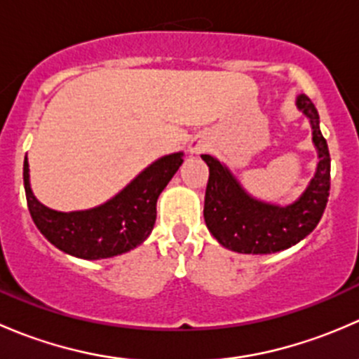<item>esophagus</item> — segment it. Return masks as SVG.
Here are the masks:
<instances>
[{
  "label": "esophagus",
  "instance_id": "esophagus-1",
  "mask_svg": "<svg viewBox=\"0 0 359 359\" xmlns=\"http://www.w3.org/2000/svg\"><path fill=\"white\" fill-rule=\"evenodd\" d=\"M208 147H210L208 139H206V137H203V135H196L189 142V153H193V154L205 153V151L208 149Z\"/></svg>",
  "mask_w": 359,
  "mask_h": 359
}]
</instances>
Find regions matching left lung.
<instances>
[{
	"label": "left lung",
	"instance_id": "1",
	"mask_svg": "<svg viewBox=\"0 0 359 359\" xmlns=\"http://www.w3.org/2000/svg\"><path fill=\"white\" fill-rule=\"evenodd\" d=\"M297 107L311 119L320 163L307 189L292 205L276 206L253 200L219 159L201 154L210 170L203 215L222 247L240 253L280 252L313 233L323 217L330 196V153L309 97L304 93L297 97Z\"/></svg>",
	"mask_w": 359,
	"mask_h": 359
}]
</instances>
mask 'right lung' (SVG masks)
<instances>
[{
    "mask_svg": "<svg viewBox=\"0 0 359 359\" xmlns=\"http://www.w3.org/2000/svg\"><path fill=\"white\" fill-rule=\"evenodd\" d=\"M182 153L168 154L147 166L112 200L85 212L62 213L46 208L29 186L24 159V187L29 213L43 236L62 252L79 259H107L139 247L156 222V201L182 165Z\"/></svg>",
    "mask_w": 359,
    "mask_h": 359,
    "instance_id": "obj_1",
    "label": "right lung"
}]
</instances>
